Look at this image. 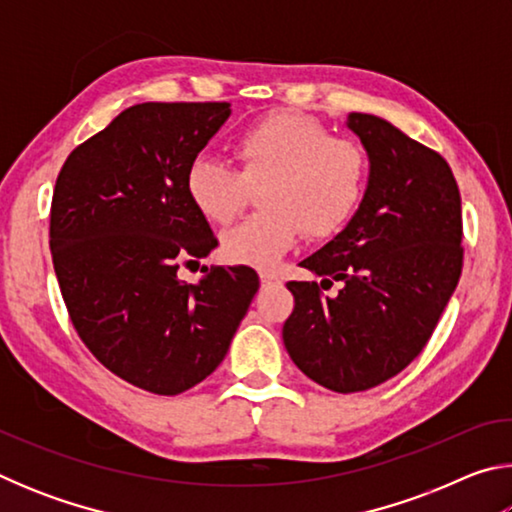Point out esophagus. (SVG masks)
Returning a JSON list of instances; mask_svg holds the SVG:
<instances>
[{
  "label": "esophagus",
  "instance_id": "esophagus-1",
  "mask_svg": "<svg viewBox=\"0 0 512 512\" xmlns=\"http://www.w3.org/2000/svg\"><path fill=\"white\" fill-rule=\"evenodd\" d=\"M259 280H262V284L266 287V284H277L280 280H277L275 273H268V271H262L259 273Z\"/></svg>",
  "mask_w": 512,
  "mask_h": 512
}]
</instances>
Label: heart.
Wrapping results in <instances>:
<instances>
[{"label": "heart", "instance_id": "obj_1", "mask_svg": "<svg viewBox=\"0 0 512 512\" xmlns=\"http://www.w3.org/2000/svg\"><path fill=\"white\" fill-rule=\"evenodd\" d=\"M241 169L210 155L187 167V194L205 219L230 223L261 189L262 214L223 235L230 262L273 268L305 230L327 239L352 219L366 189V155L357 144L332 137L325 124L302 112L280 110L257 121L237 140Z\"/></svg>", "mask_w": 512, "mask_h": 512}]
</instances>
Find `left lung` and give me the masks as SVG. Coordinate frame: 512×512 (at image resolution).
<instances>
[{
  "mask_svg": "<svg viewBox=\"0 0 512 512\" xmlns=\"http://www.w3.org/2000/svg\"><path fill=\"white\" fill-rule=\"evenodd\" d=\"M370 160L357 214L300 266L341 281L289 282L284 348L316 384L359 393L384 384L431 339L463 268L461 194L445 158L386 119L350 112Z\"/></svg>",
  "mask_w": 512,
  "mask_h": 512,
  "instance_id": "obj_1",
  "label": "left lung"
}]
</instances>
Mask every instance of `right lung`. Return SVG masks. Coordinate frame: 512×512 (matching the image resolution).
I'll use <instances>...</instances> for the list:
<instances>
[{"label":"right lung","mask_w":512,"mask_h":512,"mask_svg":"<svg viewBox=\"0 0 512 512\" xmlns=\"http://www.w3.org/2000/svg\"><path fill=\"white\" fill-rule=\"evenodd\" d=\"M228 117L225 101L137 103L69 153L51 198V259L76 334L155 395L212 375L259 289L248 266L178 277L219 244L185 176Z\"/></svg>","instance_id":"right-lung-1"}]
</instances>
